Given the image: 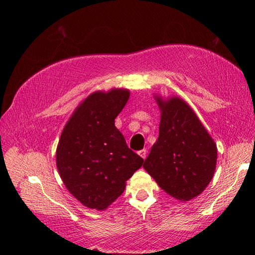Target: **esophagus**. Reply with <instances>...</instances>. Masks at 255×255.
<instances>
[{
	"label": "esophagus",
	"mask_w": 255,
	"mask_h": 255,
	"mask_svg": "<svg viewBox=\"0 0 255 255\" xmlns=\"http://www.w3.org/2000/svg\"><path fill=\"white\" fill-rule=\"evenodd\" d=\"M138 154H139V156L142 157V159H146V156H147V151L145 148H143V149H140V151H138Z\"/></svg>",
	"instance_id": "esophagus-1"
}]
</instances>
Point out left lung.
<instances>
[{"label":"left lung","mask_w":255,"mask_h":255,"mask_svg":"<svg viewBox=\"0 0 255 255\" xmlns=\"http://www.w3.org/2000/svg\"><path fill=\"white\" fill-rule=\"evenodd\" d=\"M161 112L159 137L143 167L157 185L179 201L207 188L217 164V145L186 101L154 95Z\"/></svg>","instance_id":"left-lung-1"}]
</instances>
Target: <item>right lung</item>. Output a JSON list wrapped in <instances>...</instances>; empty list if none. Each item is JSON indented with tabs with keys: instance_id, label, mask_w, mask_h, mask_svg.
I'll return each instance as SVG.
<instances>
[{
	"instance_id": "right-lung-1",
	"label": "right lung",
	"mask_w": 255,
	"mask_h": 255,
	"mask_svg": "<svg viewBox=\"0 0 255 255\" xmlns=\"http://www.w3.org/2000/svg\"><path fill=\"white\" fill-rule=\"evenodd\" d=\"M129 96L127 88L92 93L75 109L59 139V175L72 196L88 209H107L144 162L115 126Z\"/></svg>"
}]
</instances>
